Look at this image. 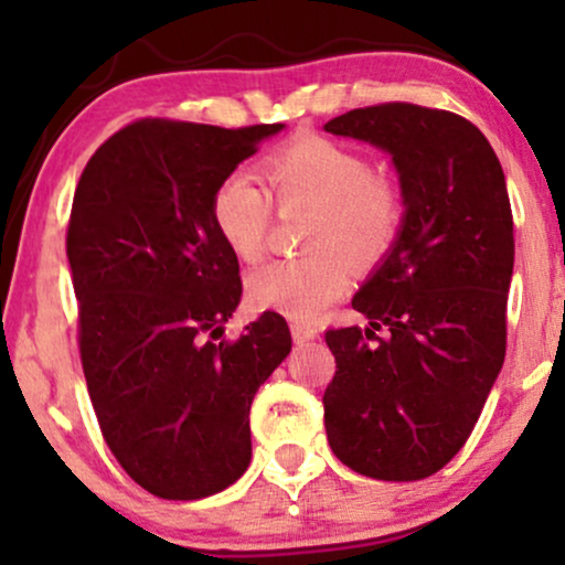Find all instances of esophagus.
<instances>
[{"label":"esophagus","mask_w":565,"mask_h":565,"mask_svg":"<svg viewBox=\"0 0 565 565\" xmlns=\"http://www.w3.org/2000/svg\"><path fill=\"white\" fill-rule=\"evenodd\" d=\"M316 334H319V329L310 327V323H300V321L291 323V337H295L297 345H305V342L316 340Z\"/></svg>","instance_id":"esophagus-1"}]
</instances>
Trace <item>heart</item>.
I'll use <instances>...</instances> for the list:
<instances>
[{"instance_id":"b5f03b06","label":"heart","mask_w":565,"mask_h":565,"mask_svg":"<svg viewBox=\"0 0 565 565\" xmlns=\"http://www.w3.org/2000/svg\"><path fill=\"white\" fill-rule=\"evenodd\" d=\"M263 172L278 204L313 206L305 246L316 252L255 270L246 295L263 310L313 321L348 291L347 254L369 265L391 252L404 223V199L391 178L372 172L364 153L319 132L278 146L265 157ZM270 215L268 191L252 172L233 170L212 191V225L236 260L257 263L265 255Z\"/></svg>"}]
</instances>
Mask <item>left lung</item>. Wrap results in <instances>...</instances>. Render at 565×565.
<instances>
[{"label": "left lung", "instance_id": "left-lung-1", "mask_svg": "<svg viewBox=\"0 0 565 565\" xmlns=\"http://www.w3.org/2000/svg\"><path fill=\"white\" fill-rule=\"evenodd\" d=\"M323 129L391 153L406 206L353 297L369 327L327 332V438L361 476L419 481L462 449L504 364L515 260L504 172L481 129L438 108L380 103Z\"/></svg>", "mask_w": 565, "mask_h": 565}]
</instances>
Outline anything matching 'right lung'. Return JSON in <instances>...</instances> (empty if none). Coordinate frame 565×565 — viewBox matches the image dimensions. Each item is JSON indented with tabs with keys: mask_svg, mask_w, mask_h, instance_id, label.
I'll list each match as a JSON object with an SVG mask.
<instances>
[{
	"mask_svg": "<svg viewBox=\"0 0 565 565\" xmlns=\"http://www.w3.org/2000/svg\"><path fill=\"white\" fill-rule=\"evenodd\" d=\"M281 129L140 119L76 185L66 255L84 380L108 449L153 497L188 502L244 476L252 398L291 350L274 310L214 342L242 276L212 225V191Z\"/></svg>",
	"mask_w": 565,
	"mask_h": 565,
	"instance_id": "right-lung-1",
	"label": "right lung"
}]
</instances>
